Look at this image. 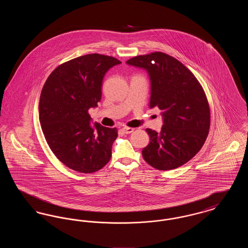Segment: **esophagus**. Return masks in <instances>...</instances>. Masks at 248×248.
I'll return each mask as SVG.
<instances>
[{
    "mask_svg": "<svg viewBox=\"0 0 248 248\" xmlns=\"http://www.w3.org/2000/svg\"><path fill=\"white\" fill-rule=\"evenodd\" d=\"M123 130V132L124 133V134H130V133H132L133 131H134V128H132V127H127V126H124V127H123L122 128Z\"/></svg>",
    "mask_w": 248,
    "mask_h": 248,
    "instance_id": "1",
    "label": "esophagus"
}]
</instances>
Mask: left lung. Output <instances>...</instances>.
I'll return each mask as SVG.
<instances>
[{"instance_id": "obj_1", "label": "left lung", "mask_w": 248, "mask_h": 248, "mask_svg": "<svg viewBox=\"0 0 248 248\" xmlns=\"http://www.w3.org/2000/svg\"><path fill=\"white\" fill-rule=\"evenodd\" d=\"M126 62L149 72L150 106L157 107L164 117L160 133L146 129L151 141L142 150L144 160L163 171L186 164L202 149L210 128V107L202 86L185 65L163 52Z\"/></svg>"}]
</instances>
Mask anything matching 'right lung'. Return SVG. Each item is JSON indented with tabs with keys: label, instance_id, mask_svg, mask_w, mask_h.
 Returning <instances> with one entry per match:
<instances>
[{
	"label": "right lung",
	"instance_id": "obj_1",
	"mask_svg": "<svg viewBox=\"0 0 248 248\" xmlns=\"http://www.w3.org/2000/svg\"><path fill=\"white\" fill-rule=\"evenodd\" d=\"M121 61L89 54L58 66L48 76L39 102V119L48 146L61 163L74 171L90 174L103 168L111 157L116 127L95 123L88 110L101 99L102 80Z\"/></svg>",
	"mask_w": 248,
	"mask_h": 248
}]
</instances>
